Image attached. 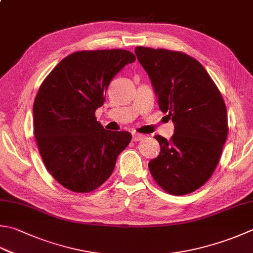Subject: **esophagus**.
I'll return each mask as SVG.
<instances>
[{
    "label": "esophagus",
    "mask_w": 253,
    "mask_h": 253,
    "mask_svg": "<svg viewBox=\"0 0 253 253\" xmlns=\"http://www.w3.org/2000/svg\"><path fill=\"white\" fill-rule=\"evenodd\" d=\"M145 138H146V136L142 135V133H138V132L132 133V140L133 141H139V140L145 139Z\"/></svg>",
    "instance_id": "1"
}]
</instances>
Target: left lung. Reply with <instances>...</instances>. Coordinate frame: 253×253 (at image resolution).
<instances>
[{
  "label": "left lung",
  "mask_w": 253,
  "mask_h": 253,
  "mask_svg": "<svg viewBox=\"0 0 253 253\" xmlns=\"http://www.w3.org/2000/svg\"><path fill=\"white\" fill-rule=\"evenodd\" d=\"M160 110L174 124L170 140L155 136L160 153L148 167L162 190L185 195L209 181L218 165L228 123L221 94L196 59L168 49L136 47Z\"/></svg>",
  "instance_id": "1"
}]
</instances>
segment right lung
Instances as JSON below:
<instances>
[{
    "mask_svg": "<svg viewBox=\"0 0 253 253\" xmlns=\"http://www.w3.org/2000/svg\"><path fill=\"white\" fill-rule=\"evenodd\" d=\"M133 53L122 49L77 51L48 74L35 98L34 133L53 179L72 192L96 190L114 171L131 133L104 129L95 111L112 79Z\"/></svg>",
    "mask_w": 253,
    "mask_h": 253,
    "instance_id": "obj_1",
    "label": "right lung"
}]
</instances>
